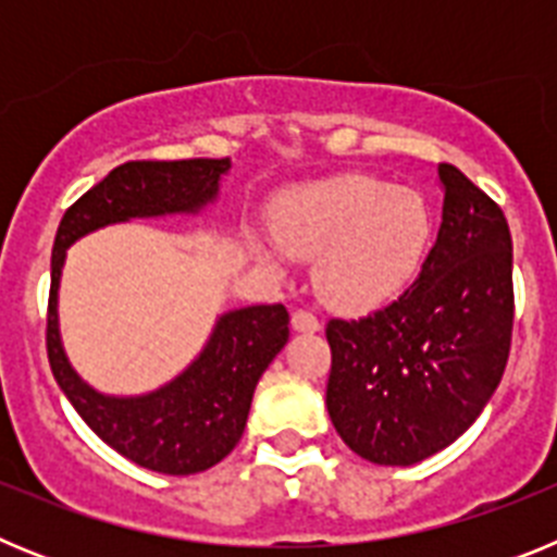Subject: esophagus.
<instances>
[{"label": "esophagus", "instance_id": "esophagus-1", "mask_svg": "<svg viewBox=\"0 0 557 557\" xmlns=\"http://www.w3.org/2000/svg\"><path fill=\"white\" fill-rule=\"evenodd\" d=\"M293 329H295V332L314 334V332H321V321H318L312 312H307V309H295V312H293Z\"/></svg>", "mask_w": 557, "mask_h": 557}]
</instances>
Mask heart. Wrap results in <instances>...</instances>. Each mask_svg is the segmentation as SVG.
<instances>
[{"label":"heart","mask_w":557,"mask_h":557,"mask_svg":"<svg viewBox=\"0 0 557 557\" xmlns=\"http://www.w3.org/2000/svg\"><path fill=\"white\" fill-rule=\"evenodd\" d=\"M273 234L287 253L318 256V293L339 309H371L405 287L432 236V209L410 186L337 175L287 191L273 206ZM262 259L275 250L253 243Z\"/></svg>","instance_id":"b5f03b06"}]
</instances>
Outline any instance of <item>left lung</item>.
Listing matches in <instances>:
<instances>
[{"label": "left lung", "mask_w": 557, "mask_h": 557, "mask_svg": "<svg viewBox=\"0 0 557 557\" xmlns=\"http://www.w3.org/2000/svg\"><path fill=\"white\" fill-rule=\"evenodd\" d=\"M444 218L416 282L376 312L326 326V407L376 466H412L455 444L499 385L513 332V243L499 206L437 166Z\"/></svg>", "instance_id": "1"}]
</instances>
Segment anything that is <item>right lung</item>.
<instances>
[{
	"label": "right lung",
	"mask_w": 557,
	"mask_h": 557,
	"mask_svg": "<svg viewBox=\"0 0 557 557\" xmlns=\"http://www.w3.org/2000/svg\"><path fill=\"white\" fill-rule=\"evenodd\" d=\"M228 159L127 161L69 206L52 245L47 309V357L77 416L111 449L159 474H198L231 455L245 424L256 382L289 337L282 304L220 314L198 359L145 396H106L69 366L58 332V284L66 248L111 223L161 214H195L218 198Z\"/></svg>",
	"instance_id": "obj_1"
}]
</instances>
